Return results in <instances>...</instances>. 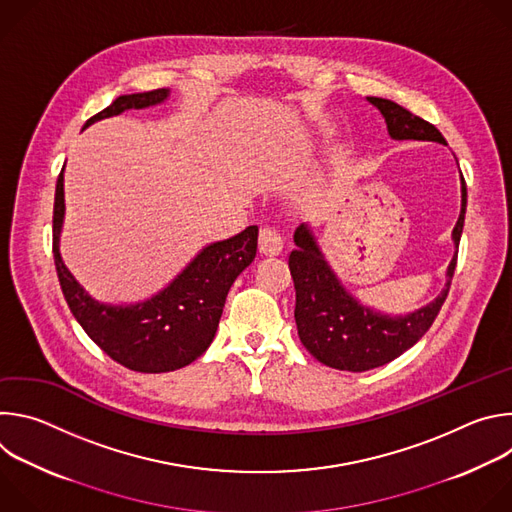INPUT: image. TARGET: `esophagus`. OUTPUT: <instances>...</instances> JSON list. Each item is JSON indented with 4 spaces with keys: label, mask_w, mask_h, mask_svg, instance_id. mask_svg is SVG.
Returning <instances> with one entry per match:
<instances>
[{
    "label": "esophagus",
    "mask_w": 512,
    "mask_h": 512,
    "mask_svg": "<svg viewBox=\"0 0 512 512\" xmlns=\"http://www.w3.org/2000/svg\"><path fill=\"white\" fill-rule=\"evenodd\" d=\"M281 249H283L281 235L271 227H263L259 231V253L271 257V255H279Z\"/></svg>",
    "instance_id": "esophagus-1"
}]
</instances>
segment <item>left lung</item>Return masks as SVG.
<instances>
[{
    "mask_svg": "<svg viewBox=\"0 0 512 512\" xmlns=\"http://www.w3.org/2000/svg\"><path fill=\"white\" fill-rule=\"evenodd\" d=\"M367 101L383 115L391 139L437 141L448 145L444 135L431 123L401 105L379 97H367ZM464 216L466 182L462 178V208L452 231L454 257L446 269V285L440 296L407 314H387L354 298L328 263L312 225L302 223L294 233L296 251L289 253V271L296 285L294 316L298 336L310 354L330 369L362 373L383 367L409 350L429 330L446 302L456 269Z\"/></svg>",
    "mask_w": 512,
    "mask_h": 512,
    "instance_id": "1",
    "label": "left lung"
}]
</instances>
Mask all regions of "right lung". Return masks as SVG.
I'll return each instance as SVG.
<instances>
[{
  "mask_svg": "<svg viewBox=\"0 0 512 512\" xmlns=\"http://www.w3.org/2000/svg\"><path fill=\"white\" fill-rule=\"evenodd\" d=\"M170 95V89L121 95L91 117L85 129L131 109L162 105ZM64 212L62 168L54 194V263L64 300L89 338L113 360L137 373H168L196 360L214 340L231 285L255 259L259 229L251 225L239 235L204 245L154 296L131 304H111L93 298L64 265L60 255Z\"/></svg>",
  "mask_w": 512,
  "mask_h": 512,
  "instance_id": "add662e5",
  "label": "right lung"
}]
</instances>
